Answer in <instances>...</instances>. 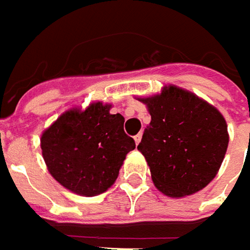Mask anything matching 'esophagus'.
Wrapping results in <instances>:
<instances>
[{"label": "esophagus", "instance_id": "34e87169", "mask_svg": "<svg viewBox=\"0 0 250 250\" xmlns=\"http://www.w3.org/2000/svg\"><path fill=\"white\" fill-rule=\"evenodd\" d=\"M133 139H135V143H136V145H139L140 140H142V133H138Z\"/></svg>", "mask_w": 250, "mask_h": 250}]
</instances>
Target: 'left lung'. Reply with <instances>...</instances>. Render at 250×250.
<instances>
[{"mask_svg": "<svg viewBox=\"0 0 250 250\" xmlns=\"http://www.w3.org/2000/svg\"><path fill=\"white\" fill-rule=\"evenodd\" d=\"M151 121L138 149L147 161L151 179L171 197L196 193L216 177L227 147L224 117L193 93L175 86L142 99Z\"/></svg>", "mask_w": 250, "mask_h": 250, "instance_id": "8db88e82", "label": "left lung"}]
</instances>
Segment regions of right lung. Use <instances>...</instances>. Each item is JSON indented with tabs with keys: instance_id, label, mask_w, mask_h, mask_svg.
<instances>
[{
	"instance_id": "right-lung-1",
	"label": "right lung",
	"mask_w": 250,
	"mask_h": 250,
	"mask_svg": "<svg viewBox=\"0 0 250 250\" xmlns=\"http://www.w3.org/2000/svg\"><path fill=\"white\" fill-rule=\"evenodd\" d=\"M124 117L110 105L93 103L84 111L69 110L42 135L43 157L62 187L96 196L115 182L135 140L124 130Z\"/></svg>"
}]
</instances>
